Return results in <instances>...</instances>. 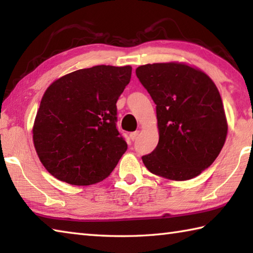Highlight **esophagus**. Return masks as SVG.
Masks as SVG:
<instances>
[{
    "mask_svg": "<svg viewBox=\"0 0 253 253\" xmlns=\"http://www.w3.org/2000/svg\"><path fill=\"white\" fill-rule=\"evenodd\" d=\"M138 135H139V131H138V130H136V131H132V132H130V134H129V137H130V139L132 140V142H134V140H136V139H137V137H138Z\"/></svg>",
    "mask_w": 253,
    "mask_h": 253,
    "instance_id": "obj_1",
    "label": "esophagus"
}]
</instances>
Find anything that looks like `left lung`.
I'll use <instances>...</instances> for the list:
<instances>
[{
    "instance_id": "1",
    "label": "left lung",
    "mask_w": 253,
    "mask_h": 253,
    "mask_svg": "<svg viewBox=\"0 0 253 253\" xmlns=\"http://www.w3.org/2000/svg\"><path fill=\"white\" fill-rule=\"evenodd\" d=\"M136 76L156 104L158 144L142 157L149 172L187 181L219 156L228 135L220 92L199 68L184 62L148 63Z\"/></svg>"
}]
</instances>
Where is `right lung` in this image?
I'll return each mask as SVG.
<instances>
[{
	"instance_id": "1",
	"label": "right lung",
	"mask_w": 253,
	"mask_h": 253,
	"mask_svg": "<svg viewBox=\"0 0 253 253\" xmlns=\"http://www.w3.org/2000/svg\"><path fill=\"white\" fill-rule=\"evenodd\" d=\"M130 76V66H96L60 77L46 88L32 137L52 176L91 185L116 168L127 149L116 128V102Z\"/></svg>"
}]
</instances>
